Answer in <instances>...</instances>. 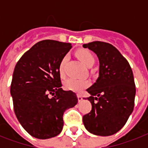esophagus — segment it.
Returning a JSON list of instances; mask_svg holds the SVG:
<instances>
[{"mask_svg": "<svg viewBox=\"0 0 148 148\" xmlns=\"http://www.w3.org/2000/svg\"><path fill=\"white\" fill-rule=\"evenodd\" d=\"M77 99H78V101L80 102V101H81L83 100V97H82L81 95H77Z\"/></svg>", "mask_w": 148, "mask_h": 148, "instance_id": "obj_1", "label": "esophagus"}]
</instances>
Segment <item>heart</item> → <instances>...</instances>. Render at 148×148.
I'll use <instances>...</instances> for the list:
<instances>
[{"label":"heart","instance_id":"obj_1","mask_svg":"<svg viewBox=\"0 0 148 148\" xmlns=\"http://www.w3.org/2000/svg\"><path fill=\"white\" fill-rule=\"evenodd\" d=\"M77 57L81 60V62L87 67H91L95 62V58L92 53L87 49H80L76 52ZM68 60V56L66 55L60 60L58 71L61 77L65 75V64ZM90 82L85 80H78V79L69 78L65 81L64 88L65 90H71L74 92H81L84 88L88 87Z\"/></svg>","mask_w":148,"mask_h":148}]
</instances>
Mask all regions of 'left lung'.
<instances>
[{
	"label": "left lung",
	"instance_id": "8db88e82",
	"mask_svg": "<svg viewBox=\"0 0 148 148\" xmlns=\"http://www.w3.org/2000/svg\"><path fill=\"white\" fill-rule=\"evenodd\" d=\"M83 47L94 51L100 62L98 78L87 89L92 108L83 116L84 124L95 135H112L124 126L134 110L133 71L126 58L109 43L93 41Z\"/></svg>",
	"mask_w": 148,
	"mask_h": 148
}]
</instances>
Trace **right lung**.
I'll return each instance as SVG.
<instances>
[{
    "instance_id": "obj_1",
    "label": "right lung",
    "mask_w": 148,
    "mask_h": 148,
    "mask_svg": "<svg viewBox=\"0 0 148 148\" xmlns=\"http://www.w3.org/2000/svg\"><path fill=\"white\" fill-rule=\"evenodd\" d=\"M72 46L70 43L44 40L26 51L17 61L10 84L14 110L18 121L34 138L58 135L63 114L77 103L76 94L61 88L58 67ZM51 94L54 97L49 98Z\"/></svg>"
}]
</instances>
